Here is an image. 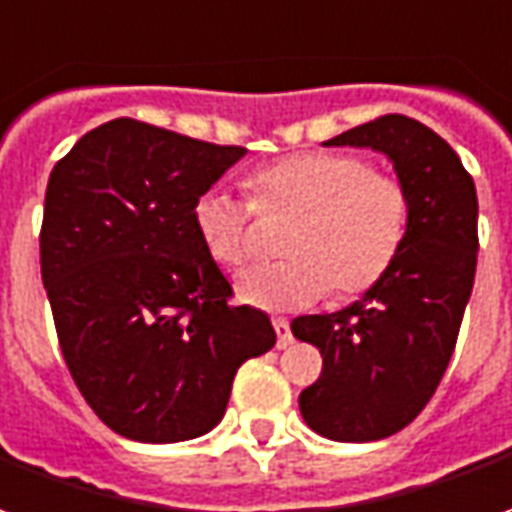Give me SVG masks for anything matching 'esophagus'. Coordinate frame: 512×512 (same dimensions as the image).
Masks as SVG:
<instances>
[{
    "label": "esophagus",
    "mask_w": 512,
    "mask_h": 512,
    "mask_svg": "<svg viewBox=\"0 0 512 512\" xmlns=\"http://www.w3.org/2000/svg\"><path fill=\"white\" fill-rule=\"evenodd\" d=\"M271 321H274V330H277V346H280V349L291 346V343H293L291 321H288V318H282V316H274Z\"/></svg>",
    "instance_id": "34e87169"
}]
</instances>
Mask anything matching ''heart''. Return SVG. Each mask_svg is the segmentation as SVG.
I'll return each mask as SVG.
<instances>
[{
    "instance_id": "heart-1",
    "label": "heart",
    "mask_w": 512,
    "mask_h": 512,
    "mask_svg": "<svg viewBox=\"0 0 512 512\" xmlns=\"http://www.w3.org/2000/svg\"><path fill=\"white\" fill-rule=\"evenodd\" d=\"M249 202L205 191L194 202V230L219 266L244 268L255 255V213L293 216L285 260L246 271L241 299L288 310L321 299L360 296L388 274L405 249L413 199L402 177L374 169L355 152H296L260 166L246 180Z\"/></svg>"
}]
</instances>
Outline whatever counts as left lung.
Masks as SVG:
<instances>
[{"label": "left lung", "instance_id": "1", "mask_svg": "<svg viewBox=\"0 0 512 512\" xmlns=\"http://www.w3.org/2000/svg\"><path fill=\"white\" fill-rule=\"evenodd\" d=\"M327 146L385 152L413 199L391 271L355 305L291 321L324 357L321 377L299 393L307 427L330 441H380L427 407L452 360L477 271V188L438 132L399 113Z\"/></svg>", "mask_w": 512, "mask_h": 512}]
</instances>
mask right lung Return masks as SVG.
I'll return each instance as SVG.
<instances>
[{"label":"right lung","instance_id":"right-lung-1","mask_svg":"<svg viewBox=\"0 0 512 512\" xmlns=\"http://www.w3.org/2000/svg\"><path fill=\"white\" fill-rule=\"evenodd\" d=\"M244 152L113 119L49 174L41 277L57 343L82 399L124 438L210 432L241 363L277 341L263 310L232 305L191 216Z\"/></svg>","mask_w":512,"mask_h":512}]
</instances>
